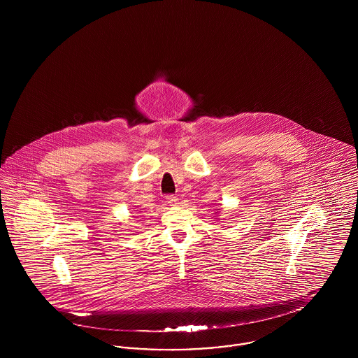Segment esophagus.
Returning <instances> with one entry per match:
<instances>
[{
    "label": "esophagus",
    "mask_w": 358,
    "mask_h": 358,
    "mask_svg": "<svg viewBox=\"0 0 358 358\" xmlns=\"http://www.w3.org/2000/svg\"><path fill=\"white\" fill-rule=\"evenodd\" d=\"M166 201H168V204L169 205H177L178 204V199L176 197V196H173V194H169V196H166Z\"/></svg>",
    "instance_id": "obj_1"
}]
</instances>
